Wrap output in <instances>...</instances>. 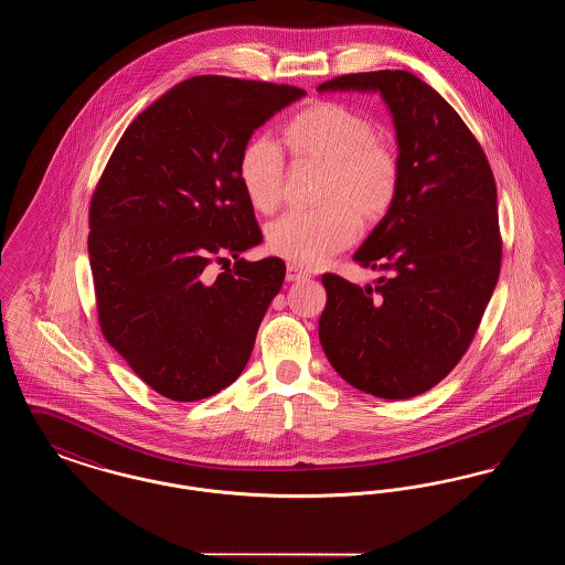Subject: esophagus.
Masks as SVG:
<instances>
[{"mask_svg":"<svg viewBox=\"0 0 565 565\" xmlns=\"http://www.w3.org/2000/svg\"><path fill=\"white\" fill-rule=\"evenodd\" d=\"M305 277H309L305 270L298 269L296 265H288V269H286V279L288 281H298V279H305Z\"/></svg>","mask_w":565,"mask_h":565,"instance_id":"34e87169","label":"esophagus"}]
</instances>
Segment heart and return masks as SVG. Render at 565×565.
Segmentation results:
<instances>
[{"mask_svg": "<svg viewBox=\"0 0 565 565\" xmlns=\"http://www.w3.org/2000/svg\"><path fill=\"white\" fill-rule=\"evenodd\" d=\"M284 139L298 161L326 164L318 210H290L273 220L267 245L298 267H322L355 242L360 215L385 214L401 189V159L376 137L375 125L343 104L322 102L288 122ZM239 182L258 212L277 207L286 182V159L269 137L252 139L239 159Z\"/></svg>", "mask_w": 565, "mask_h": 565, "instance_id": "obj_1", "label": "heart"}]
</instances>
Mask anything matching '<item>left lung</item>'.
Wrapping results in <instances>:
<instances>
[{"mask_svg": "<svg viewBox=\"0 0 565 565\" xmlns=\"http://www.w3.org/2000/svg\"><path fill=\"white\" fill-rule=\"evenodd\" d=\"M318 90L379 93L403 169L392 207L353 254L385 275L366 288L323 275L320 343L350 385L406 401L456 369L493 295L502 260L495 180L456 109L411 72L337 76Z\"/></svg>", "mask_w": 565, "mask_h": 565, "instance_id": "8db88e82", "label": "left lung"}]
</instances>
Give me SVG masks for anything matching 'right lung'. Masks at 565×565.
<instances>
[{"instance_id": "right-lung-1", "label": "right lung", "mask_w": 565, "mask_h": 565, "mask_svg": "<svg viewBox=\"0 0 565 565\" xmlns=\"http://www.w3.org/2000/svg\"><path fill=\"white\" fill-rule=\"evenodd\" d=\"M302 95L226 76L180 82L127 127L93 192L88 258L102 332L169 401L210 398L242 375L281 290L279 258H242L263 233L239 159L252 134ZM226 253L236 265L214 278L206 267Z\"/></svg>"}]
</instances>
